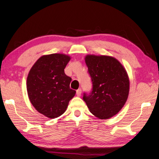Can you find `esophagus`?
Instances as JSON below:
<instances>
[{
  "mask_svg": "<svg viewBox=\"0 0 159 159\" xmlns=\"http://www.w3.org/2000/svg\"><path fill=\"white\" fill-rule=\"evenodd\" d=\"M80 94H81V89H79L78 90H76V95L78 96H80Z\"/></svg>",
  "mask_w": 159,
  "mask_h": 159,
  "instance_id": "obj_1",
  "label": "esophagus"
}]
</instances>
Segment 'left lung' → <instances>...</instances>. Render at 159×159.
Listing matches in <instances>:
<instances>
[{"instance_id": "left-lung-1", "label": "left lung", "mask_w": 159, "mask_h": 159, "mask_svg": "<svg viewBox=\"0 0 159 159\" xmlns=\"http://www.w3.org/2000/svg\"><path fill=\"white\" fill-rule=\"evenodd\" d=\"M85 62L91 78L92 90L83 99L90 112L100 119H107L119 112L127 101L129 79L117 59L107 56L87 55Z\"/></svg>"}]
</instances>
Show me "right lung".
Wrapping results in <instances>:
<instances>
[{
  "mask_svg": "<svg viewBox=\"0 0 159 159\" xmlns=\"http://www.w3.org/2000/svg\"><path fill=\"white\" fill-rule=\"evenodd\" d=\"M70 59L61 53L43 56L28 75L26 87L30 103L49 118L62 115L75 94V91L70 89L71 78L64 72Z\"/></svg>",
  "mask_w": 159,
  "mask_h": 159,
  "instance_id": "obj_1",
  "label": "right lung"
}]
</instances>
